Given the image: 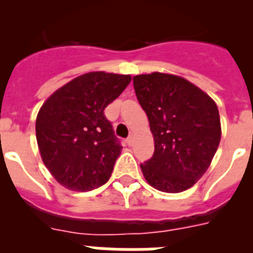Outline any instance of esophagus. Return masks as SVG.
I'll return each instance as SVG.
<instances>
[{
	"label": "esophagus",
	"instance_id": "1",
	"mask_svg": "<svg viewBox=\"0 0 253 253\" xmlns=\"http://www.w3.org/2000/svg\"><path fill=\"white\" fill-rule=\"evenodd\" d=\"M126 143H128V146H133L134 143V134H130L128 138H126Z\"/></svg>",
	"mask_w": 253,
	"mask_h": 253
}]
</instances>
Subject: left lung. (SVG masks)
I'll return each mask as SVG.
<instances>
[{"instance_id":"1","label":"left lung","mask_w":253,"mask_h":253,"mask_svg":"<svg viewBox=\"0 0 253 253\" xmlns=\"http://www.w3.org/2000/svg\"><path fill=\"white\" fill-rule=\"evenodd\" d=\"M133 84L154 138L153 156L140 165L147 182L163 193L190 189L210 166L220 142L216 104L178 76L139 75Z\"/></svg>"}]
</instances>
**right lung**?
I'll list each match as a JSON object with an SVG mask.
<instances>
[{
    "label": "right lung",
    "mask_w": 253,
    "mask_h": 253,
    "mask_svg": "<svg viewBox=\"0 0 253 253\" xmlns=\"http://www.w3.org/2000/svg\"><path fill=\"white\" fill-rule=\"evenodd\" d=\"M130 81L129 75L86 73L43 104L35 124L38 146L44 165L62 186L90 191L110 178L123 147L104 110Z\"/></svg>",
    "instance_id": "1"
}]
</instances>
